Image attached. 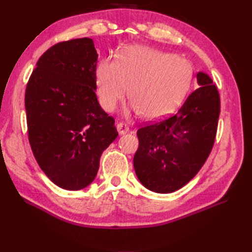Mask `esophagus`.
Returning a JSON list of instances; mask_svg holds the SVG:
<instances>
[{"instance_id": "34e87169", "label": "esophagus", "mask_w": 252, "mask_h": 252, "mask_svg": "<svg viewBox=\"0 0 252 252\" xmlns=\"http://www.w3.org/2000/svg\"><path fill=\"white\" fill-rule=\"evenodd\" d=\"M117 130H118V132H119L120 135H125V134H126L127 132L130 131L129 126H127L126 125H125V123H122V122L117 123Z\"/></svg>"}]
</instances>
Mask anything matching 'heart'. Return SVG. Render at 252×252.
Here are the masks:
<instances>
[{
    "label": "heart",
    "mask_w": 252,
    "mask_h": 252,
    "mask_svg": "<svg viewBox=\"0 0 252 252\" xmlns=\"http://www.w3.org/2000/svg\"><path fill=\"white\" fill-rule=\"evenodd\" d=\"M191 76L184 58L138 44L121 50L117 61L101 60L95 71L98 97L107 111L115 110L129 92V110L142 112L148 120L167 116L180 104Z\"/></svg>",
    "instance_id": "b5f03b06"
}]
</instances>
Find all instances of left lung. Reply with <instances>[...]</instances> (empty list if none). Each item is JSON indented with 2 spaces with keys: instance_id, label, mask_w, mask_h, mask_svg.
I'll use <instances>...</instances> for the list:
<instances>
[{
  "instance_id": "1",
  "label": "left lung",
  "mask_w": 252,
  "mask_h": 252,
  "mask_svg": "<svg viewBox=\"0 0 252 252\" xmlns=\"http://www.w3.org/2000/svg\"><path fill=\"white\" fill-rule=\"evenodd\" d=\"M200 88L179 111L163 121L137 130L138 149L133 164L147 189L169 194L182 189L198 173L216 140L220 96L207 73L196 74Z\"/></svg>"
}]
</instances>
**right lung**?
<instances>
[{"label": "right lung", "instance_id": "right-lung-1", "mask_svg": "<svg viewBox=\"0 0 252 252\" xmlns=\"http://www.w3.org/2000/svg\"><path fill=\"white\" fill-rule=\"evenodd\" d=\"M98 54L90 37L61 42L36 63L25 106L32 153L53 183L67 190L94 181L118 132L96 91Z\"/></svg>", "mask_w": 252, "mask_h": 252}]
</instances>
